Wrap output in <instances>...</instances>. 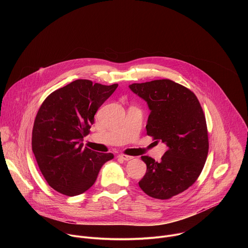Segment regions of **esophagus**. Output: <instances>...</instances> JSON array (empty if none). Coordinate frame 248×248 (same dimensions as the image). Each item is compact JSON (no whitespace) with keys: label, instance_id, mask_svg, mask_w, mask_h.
<instances>
[{"label":"esophagus","instance_id":"obj_1","mask_svg":"<svg viewBox=\"0 0 248 248\" xmlns=\"http://www.w3.org/2000/svg\"><path fill=\"white\" fill-rule=\"evenodd\" d=\"M119 157H120L121 159L124 160V161H129V160H131V159L133 158V157L128 156V155H125V154H120V155H119Z\"/></svg>","mask_w":248,"mask_h":248}]
</instances>
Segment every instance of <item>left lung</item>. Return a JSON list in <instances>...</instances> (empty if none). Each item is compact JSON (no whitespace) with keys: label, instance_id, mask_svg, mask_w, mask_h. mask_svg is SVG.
<instances>
[{"label":"left lung","instance_id":"left-lung-1","mask_svg":"<svg viewBox=\"0 0 248 248\" xmlns=\"http://www.w3.org/2000/svg\"><path fill=\"white\" fill-rule=\"evenodd\" d=\"M129 88L151 111L147 134L168 146L160 162L141 157L147 170L138 185L153 198L170 199L191 186L203 170L209 149L205 115L195 94L172 80L133 83Z\"/></svg>","mask_w":248,"mask_h":248}]
</instances>
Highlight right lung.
Instances as JSON below:
<instances>
[{
    "mask_svg": "<svg viewBox=\"0 0 248 248\" xmlns=\"http://www.w3.org/2000/svg\"><path fill=\"white\" fill-rule=\"evenodd\" d=\"M118 84L78 79L52 92L42 103L32 129V151L48 185L75 196L96 182L102 166L114 158L83 147L94 116Z\"/></svg>",
    "mask_w": 248,
    "mask_h": 248,
    "instance_id": "obj_1",
    "label": "right lung"
}]
</instances>
